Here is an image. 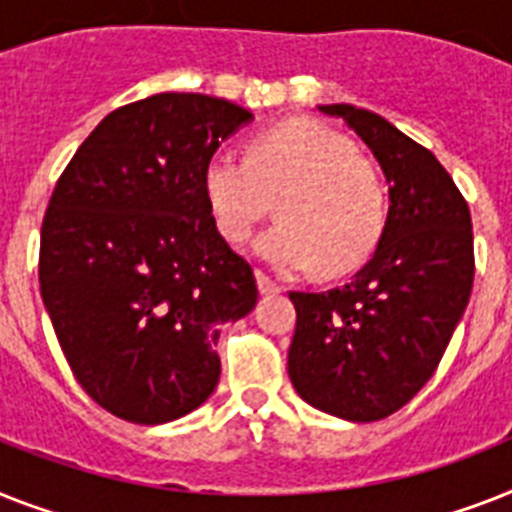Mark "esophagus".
Wrapping results in <instances>:
<instances>
[{"mask_svg":"<svg viewBox=\"0 0 512 512\" xmlns=\"http://www.w3.org/2000/svg\"><path fill=\"white\" fill-rule=\"evenodd\" d=\"M256 282H259V293L261 295H277L282 290V287L277 285V282H274L272 277H269V274H264V272H256Z\"/></svg>","mask_w":512,"mask_h":512,"instance_id":"34e87169","label":"esophagus"}]
</instances>
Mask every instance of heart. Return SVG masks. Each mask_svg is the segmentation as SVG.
I'll list each match as a JSON object with an SVG mask.
<instances>
[{
  "instance_id": "obj_1",
  "label": "heart",
  "mask_w": 512,
  "mask_h": 512,
  "mask_svg": "<svg viewBox=\"0 0 512 512\" xmlns=\"http://www.w3.org/2000/svg\"><path fill=\"white\" fill-rule=\"evenodd\" d=\"M280 199V225L256 240L266 264L287 274H342L366 261L384 230L377 170L337 130L314 120L282 122L256 135L248 156L219 149L204 167V196L219 235L251 238Z\"/></svg>"
}]
</instances>
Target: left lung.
<instances>
[{"mask_svg": "<svg viewBox=\"0 0 512 512\" xmlns=\"http://www.w3.org/2000/svg\"><path fill=\"white\" fill-rule=\"evenodd\" d=\"M319 112L356 130L390 185L377 251L356 277L324 293H290L295 335L287 374L329 416L379 421L432 379L474 285L466 198L437 156L392 122L353 104Z\"/></svg>", "mask_w": 512, "mask_h": 512, "instance_id": "1", "label": "left lung"}]
</instances>
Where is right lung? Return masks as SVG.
I'll list each match as a JSON object with an SVG mask.
<instances>
[{
    "mask_svg": "<svg viewBox=\"0 0 512 512\" xmlns=\"http://www.w3.org/2000/svg\"><path fill=\"white\" fill-rule=\"evenodd\" d=\"M253 120L204 94H156L114 109L57 180L38 282L80 387L117 418L167 424L219 382V324L259 290L219 235L204 167Z\"/></svg>",
    "mask_w": 512,
    "mask_h": 512,
    "instance_id": "obj_1",
    "label": "right lung"
}]
</instances>
